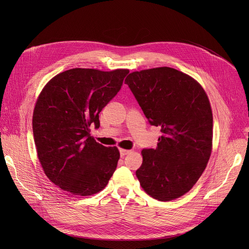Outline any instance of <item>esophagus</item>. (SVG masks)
<instances>
[{"label":"esophagus","instance_id":"esophagus-1","mask_svg":"<svg viewBox=\"0 0 249 249\" xmlns=\"http://www.w3.org/2000/svg\"><path fill=\"white\" fill-rule=\"evenodd\" d=\"M130 152H131V150H127V149H123V148L120 149V154H121L122 158H123V156H125L126 154L130 153Z\"/></svg>","mask_w":249,"mask_h":249}]
</instances>
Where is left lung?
<instances>
[{
    "instance_id": "8db88e82",
    "label": "left lung",
    "mask_w": 249,
    "mask_h": 249,
    "mask_svg": "<svg viewBox=\"0 0 249 249\" xmlns=\"http://www.w3.org/2000/svg\"><path fill=\"white\" fill-rule=\"evenodd\" d=\"M125 84L148 122L162 133L156 148L141 151L140 186L159 201L178 199L195 186L211 156L210 101L195 78L167 67L133 71Z\"/></svg>"
}]
</instances>
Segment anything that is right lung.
Listing matches in <instances>:
<instances>
[{
    "mask_svg": "<svg viewBox=\"0 0 249 249\" xmlns=\"http://www.w3.org/2000/svg\"><path fill=\"white\" fill-rule=\"evenodd\" d=\"M128 70L71 69L44 86L32 118L38 160L50 181L72 196L105 189L120 159L89 134L100 127L99 114L121 89Z\"/></svg>",
    "mask_w": 249,
    "mask_h": 249,
    "instance_id": "right-lung-1",
    "label": "right lung"
}]
</instances>
